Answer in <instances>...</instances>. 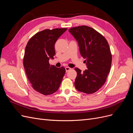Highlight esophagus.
<instances>
[{
	"instance_id": "1",
	"label": "esophagus",
	"mask_w": 133,
	"mask_h": 133,
	"mask_svg": "<svg viewBox=\"0 0 133 133\" xmlns=\"http://www.w3.org/2000/svg\"><path fill=\"white\" fill-rule=\"evenodd\" d=\"M70 70H71V68H69V67H65V70H66V72H68V71H69Z\"/></svg>"
}]
</instances>
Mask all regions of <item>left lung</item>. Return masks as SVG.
Segmentation results:
<instances>
[{
	"label": "left lung",
	"mask_w": 133,
	"mask_h": 133,
	"mask_svg": "<svg viewBox=\"0 0 133 133\" xmlns=\"http://www.w3.org/2000/svg\"><path fill=\"white\" fill-rule=\"evenodd\" d=\"M69 31L78 42L80 54L85 59L88 68L83 72L75 68L77 73L75 87L84 93H94L105 83L110 70L112 57L109 45L104 36L91 27H73Z\"/></svg>",
	"instance_id": "1"
}]
</instances>
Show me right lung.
<instances>
[{
	"instance_id": "obj_1",
	"label": "right lung",
	"mask_w": 133,
	"mask_h": 133,
	"mask_svg": "<svg viewBox=\"0 0 133 133\" xmlns=\"http://www.w3.org/2000/svg\"><path fill=\"white\" fill-rule=\"evenodd\" d=\"M67 28L45 29L33 35L25 47L23 65L33 89L43 95L54 93L60 85L65 69L50 65L55 54V43Z\"/></svg>"
}]
</instances>
